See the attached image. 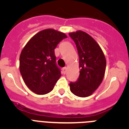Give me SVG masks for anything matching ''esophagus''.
Returning a JSON list of instances; mask_svg holds the SVG:
<instances>
[{"instance_id":"34e87169","label":"esophagus","mask_w":129,"mask_h":129,"mask_svg":"<svg viewBox=\"0 0 129 129\" xmlns=\"http://www.w3.org/2000/svg\"><path fill=\"white\" fill-rule=\"evenodd\" d=\"M67 67H64L62 68V72H63V74H65L66 72H67Z\"/></svg>"}]
</instances>
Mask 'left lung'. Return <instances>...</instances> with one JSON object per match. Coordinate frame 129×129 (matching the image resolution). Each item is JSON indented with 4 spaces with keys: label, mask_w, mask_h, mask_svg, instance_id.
Returning <instances> with one entry per match:
<instances>
[{
    "label": "left lung",
    "mask_w": 129,
    "mask_h": 129,
    "mask_svg": "<svg viewBox=\"0 0 129 129\" xmlns=\"http://www.w3.org/2000/svg\"><path fill=\"white\" fill-rule=\"evenodd\" d=\"M74 41L79 57V76L77 81L70 82V91L74 95L85 98L99 87L103 79L106 59L103 52L95 40L82 31L70 33Z\"/></svg>",
    "instance_id": "8db88e82"
}]
</instances>
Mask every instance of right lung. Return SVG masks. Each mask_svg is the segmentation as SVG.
<instances>
[{"instance_id":"1","label":"right lung","mask_w":129,"mask_h":129,"mask_svg":"<svg viewBox=\"0 0 129 129\" xmlns=\"http://www.w3.org/2000/svg\"><path fill=\"white\" fill-rule=\"evenodd\" d=\"M67 35L53 29H44L29 40L20 55V74L25 84L39 95L49 93L61 77L55 48Z\"/></svg>"}]
</instances>
